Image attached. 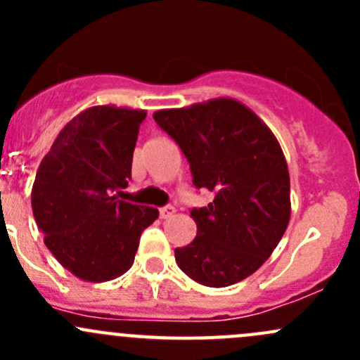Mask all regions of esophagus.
Here are the masks:
<instances>
[{"mask_svg": "<svg viewBox=\"0 0 360 360\" xmlns=\"http://www.w3.org/2000/svg\"><path fill=\"white\" fill-rule=\"evenodd\" d=\"M174 214H176V209H174L172 205H167L160 209V217H162V219H169V217H172Z\"/></svg>", "mask_w": 360, "mask_h": 360, "instance_id": "34e87169", "label": "esophagus"}]
</instances>
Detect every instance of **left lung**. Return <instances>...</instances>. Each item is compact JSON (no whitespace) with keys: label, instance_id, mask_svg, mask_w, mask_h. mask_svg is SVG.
I'll return each instance as SVG.
<instances>
[{"label":"left lung","instance_id":"left-lung-1","mask_svg":"<svg viewBox=\"0 0 360 360\" xmlns=\"http://www.w3.org/2000/svg\"><path fill=\"white\" fill-rule=\"evenodd\" d=\"M183 150L193 184L214 191L191 210L197 237L177 248L181 270L207 288H226L252 275L281 242L291 219L288 162L275 134L231 97L153 112Z\"/></svg>","mask_w":360,"mask_h":360}]
</instances>
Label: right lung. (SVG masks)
<instances>
[{
    "label": "right lung",
    "mask_w": 360,
    "mask_h": 360,
    "mask_svg": "<svg viewBox=\"0 0 360 360\" xmlns=\"http://www.w3.org/2000/svg\"><path fill=\"white\" fill-rule=\"evenodd\" d=\"M144 110L86 108L64 125L41 160L31 190L32 214L56 259L75 277L106 282L134 263L144 228L158 209L118 200L127 188Z\"/></svg>",
    "instance_id": "right-lung-1"
}]
</instances>
